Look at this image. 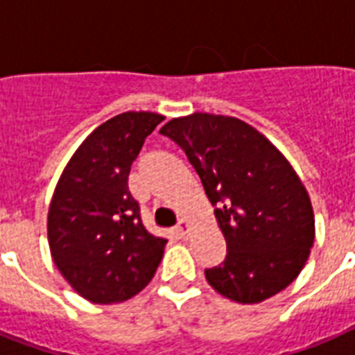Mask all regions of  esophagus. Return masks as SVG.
Returning a JSON list of instances; mask_svg holds the SVG:
<instances>
[{
	"label": "esophagus",
	"mask_w": 355,
	"mask_h": 355,
	"mask_svg": "<svg viewBox=\"0 0 355 355\" xmlns=\"http://www.w3.org/2000/svg\"><path fill=\"white\" fill-rule=\"evenodd\" d=\"M175 232H177L178 239H186V237H188V223L180 219L177 225V228H175Z\"/></svg>",
	"instance_id": "1"
}]
</instances>
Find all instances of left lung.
Returning <instances> with one entry per match:
<instances>
[{
  "mask_svg": "<svg viewBox=\"0 0 355 355\" xmlns=\"http://www.w3.org/2000/svg\"><path fill=\"white\" fill-rule=\"evenodd\" d=\"M162 136L186 153L227 239V256L205 269L223 297L258 304L291 284L313 247L311 200L280 150L245 121L191 114Z\"/></svg>",
  "mask_w": 355,
  "mask_h": 355,
  "instance_id": "obj_1",
  "label": "left lung"
}]
</instances>
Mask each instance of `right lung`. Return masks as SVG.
Masks as SVG:
<instances>
[{
    "label": "right lung",
    "instance_id": "1",
    "mask_svg": "<svg viewBox=\"0 0 355 355\" xmlns=\"http://www.w3.org/2000/svg\"><path fill=\"white\" fill-rule=\"evenodd\" d=\"M164 121L125 112L97 127L75 150L53 193L47 237L60 275L94 304L138 295L155 276L166 239L145 230L128 173L145 138Z\"/></svg>",
    "mask_w": 355,
    "mask_h": 355
}]
</instances>
